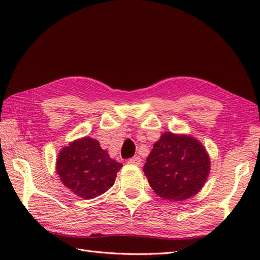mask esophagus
Instances as JSON below:
<instances>
[{
  "instance_id": "obj_1",
  "label": "esophagus",
  "mask_w": 260,
  "mask_h": 260,
  "mask_svg": "<svg viewBox=\"0 0 260 260\" xmlns=\"http://www.w3.org/2000/svg\"><path fill=\"white\" fill-rule=\"evenodd\" d=\"M128 164H133V165H140L141 164V162H142V158L140 157V156H134V157H132V158H129L128 161Z\"/></svg>"
}]
</instances>
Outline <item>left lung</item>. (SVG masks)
<instances>
[{"label":"left lung","instance_id":"obj_1","mask_svg":"<svg viewBox=\"0 0 260 260\" xmlns=\"http://www.w3.org/2000/svg\"><path fill=\"white\" fill-rule=\"evenodd\" d=\"M143 171L158 197L183 201L196 196L206 183L210 157L194 137L165 132L153 145Z\"/></svg>","mask_w":260,"mask_h":260}]
</instances>
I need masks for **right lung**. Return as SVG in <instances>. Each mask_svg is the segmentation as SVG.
Instances as JSON below:
<instances>
[{
    "label": "right lung",
    "instance_id": "obj_1",
    "mask_svg": "<svg viewBox=\"0 0 260 260\" xmlns=\"http://www.w3.org/2000/svg\"><path fill=\"white\" fill-rule=\"evenodd\" d=\"M121 167V163L110 158L99 142L91 137L71 142L60 151L57 158L60 180L70 191L86 200L112 187Z\"/></svg>",
    "mask_w": 260,
    "mask_h": 260
}]
</instances>
